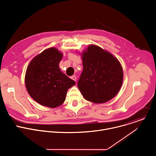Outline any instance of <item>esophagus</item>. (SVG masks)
Instances as JSON below:
<instances>
[{
	"instance_id": "1",
	"label": "esophagus",
	"mask_w": 156,
	"mask_h": 156,
	"mask_svg": "<svg viewBox=\"0 0 156 156\" xmlns=\"http://www.w3.org/2000/svg\"><path fill=\"white\" fill-rule=\"evenodd\" d=\"M70 78H71L72 80H74V81H76V76H75V75H73V76H72L70 77Z\"/></svg>"
}]
</instances>
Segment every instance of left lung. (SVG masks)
I'll use <instances>...</instances> for the list:
<instances>
[{
	"label": "left lung",
	"instance_id": "1",
	"mask_svg": "<svg viewBox=\"0 0 156 156\" xmlns=\"http://www.w3.org/2000/svg\"><path fill=\"white\" fill-rule=\"evenodd\" d=\"M83 70L78 87L84 99L102 104L114 98L123 83L122 66L109 52L91 44L81 54Z\"/></svg>",
	"mask_w": 156,
	"mask_h": 156
}]
</instances>
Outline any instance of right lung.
<instances>
[{
    "mask_svg": "<svg viewBox=\"0 0 156 156\" xmlns=\"http://www.w3.org/2000/svg\"><path fill=\"white\" fill-rule=\"evenodd\" d=\"M62 52L55 48L42 51L29 63L25 86L30 96L38 104L51 108L62 105L68 90L75 82L59 68Z\"/></svg>",
    "mask_w": 156,
    "mask_h": 156,
    "instance_id": "obj_1",
    "label": "right lung"
}]
</instances>
